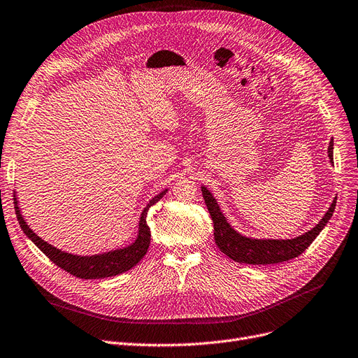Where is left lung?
<instances>
[{
  "instance_id": "left-lung-1",
  "label": "left lung",
  "mask_w": 358,
  "mask_h": 358,
  "mask_svg": "<svg viewBox=\"0 0 358 358\" xmlns=\"http://www.w3.org/2000/svg\"><path fill=\"white\" fill-rule=\"evenodd\" d=\"M328 157L334 164V138L329 142ZM201 194H203L205 203L213 221V237L216 245L220 247V250L229 259L238 263H247V265H272V263H281L300 256L320 234V231L324 228V225L328 224V221L334 215L336 205L335 197L328 212L323 215L319 224L315 228L304 232L303 236L291 240L252 238L241 236L240 232H237L228 224L227 217L221 212V208L217 205L216 199L205 185H201Z\"/></svg>"
}]
</instances>
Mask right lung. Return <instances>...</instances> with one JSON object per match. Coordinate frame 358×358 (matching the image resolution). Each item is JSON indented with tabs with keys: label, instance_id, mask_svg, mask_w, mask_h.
<instances>
[{
	"label": "right lung",
	"instance_id": "right-lung-1",
	"mask_svg": "<svg viewBox=\"0 0 358 358\" xmlns=\"http://www.w3.org/2000/svg\"><path fill=\"white\" fill-rule=\"evenodd\" d=\"M166 192L168 189L162 190L159 194L150 199V201L141 215L137 237L130 245L115 248V250H111V252L92 255V256H79V255H71V253L63 252L59 250V248L51 245L50 243H46L45 240H42L38 234H35V231L27 225L26 220L20 212L19 201L15 194H14V208H15V215H17V221L24 234L32 240L39 250L45 256H48L50 260H52L57 266L74 275L76 278L101 279V278H110V276L120 275L122 272H127L143 259L150 244V229L146 224L148 210L152 205H155L158 200H161Z\"/></svg>",
	"mask_w": 358,
	"mask_h": 358
}]
</instances>
